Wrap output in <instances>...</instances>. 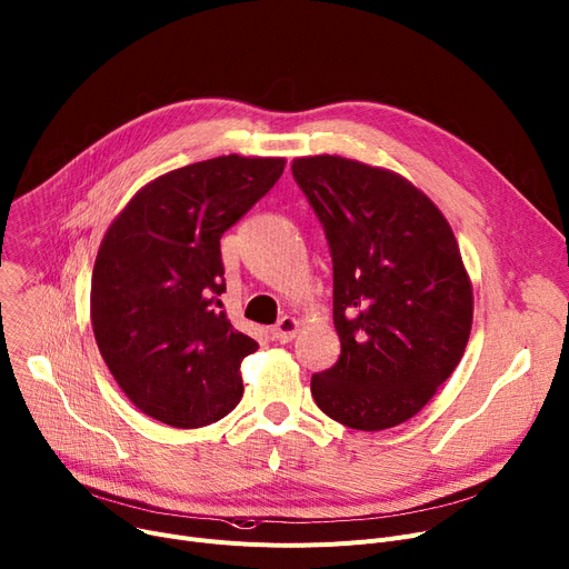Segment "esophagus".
<instances>
[{
    "label": "esophagus",
    "mask_w": 569,
    "mask_h": 569,
    "mask_svg": "<svg viewBox=\"0 0 569 569\" xmlns=\"http://www.w3.org/2000/svg\"><path fill=\"white\" fill-rule=\"evenodd\" d=\"M297 329H299V322H297L295 318H290V316H283V318L272 327V338L279 340V343H290V340H292L295 333H297Z\"/></svg>",
    "instance_id": "34e87169"
}]
</instances>
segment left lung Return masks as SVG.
I'll use <instances>...</instances> for the list:
<instances>
[{"label": "left lung", "mask_w": 569, "mask_h": 569, "mask_svg": "<svg viewBox=\"0 0 569 569\" xmlns=\"http://www.w3.org/2000/svg\"><path fill=\"white\" fill-rule=\"evenodd\" d=\"M292 178L333 264L338 361L311 377L316 405L355 430L421 411L460 363L473 292L448 221L411 182L336 156L299 158Z\"/></svg>", "instance_id": "obj_1"}]
</instances>
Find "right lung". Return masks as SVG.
I'll return each mask as SVG.
<instances>
[{
  "label": "right lung",
  "instance_id": "1",
  "mask_svg": "<svg viewBox=\"0 0 569 569\" xmlns=\"http://www.w3.org/2000/svg\"><path fill=\"white\" fill-rule=\"evenodd\" d=\"M281 158L221 156L148 182L109 226L91 279L98 350L126 396L173 428L223 419L258 343L221 311L219 240L281 178Z\"/></svg>",
  "mask_w": 569,
  "mask_h": 569
}]
</instances>
